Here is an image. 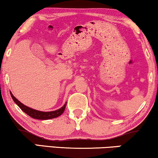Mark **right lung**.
<instances>
[{
    "mask_svg": "<svg viewBox=\"0 0 158 158\" xmlns=\"http://www.w3.org/2000/svg\"><path fill=\"white\" fill-rule=\"evenodd\" d=\"M10 96H11L14 102L19 106V107L20 108V109L22 110L24 113L28 114V115L31 116L32 118H36V119H40V120L51 119V118L58 117V116H60L62 113H63L64 109H65V106L67 104V103H64L63 106L61 107L59 109L56 110V111H48V112L40 111H37V110L31 109V108H29L27 106H25L24 104H23V103H21L18 99L15 98L14 95L11 94V92H10Z\"/></svg>",
    "mask_w": 158,
    "mask_h": 158,
    "instance_id": "1",
    "label": "right lung"
}]
</instances>
